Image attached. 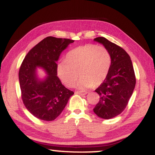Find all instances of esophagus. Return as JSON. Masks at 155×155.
<instances>
[{"mask_svg": "<svg viewBox=\"0 0 155 155\" xmlns=\"http://www.w3.org/2000/svg\"><path fill=\"white\" fill-rule=\"evenodd\" d=\"M75 94H80V95H86L87 94L86 91H75Z\"/></svg>", "mask_w": 155, "mask_h": 155, "instance_id": "obj_1", "label": "esophagus"}]
</instances>
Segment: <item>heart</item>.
I'll use <instances>...</instances> for the list:
<instances>
[{
  "label": "heart",
  "mask_w": 155,
  "mask_h": 155,
  "mask_svg": "<svg viewBox=\"0 0 155 155\" xmlns=\"http://www.w3.org/2000/svg\"><path fill=\"white\" fill-rule=\"evenodd\" d=\"M112 59L110 52L103 46L86 45L74 48L66 55V61L57 66V75L67 87H73L80 74L77 87L84 90L98 86L108 75ZM80 73H79V72Z\"/></svg>",
  "instance_id": "1"
}]
</instances>
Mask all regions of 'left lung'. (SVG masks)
Here are the masks:
<instances>
[{
	"instance_id": "left-lung-1",
	"label": "left lung",
	"mask_w": 155,
	"mask_h": 155,
	"mask_svg": "<svg viewBox=\"0 0 155 155\" xmlns=\"http://www.w3.org/2000/svg\"><path fill=\"white\" fill-rule=\"evenodd\" d=\"M94 41L107 48L112 59L108 75L95 90L100 101L94 112L98 117L110 119L119 115L127 105L136 83L135 72L130 55L123 48L104 37Z\"/></svg>"
}]
</instances>
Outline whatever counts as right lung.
Returning <instances> with one entry per match:
<instances>
[{
    "label": "right lung",
    "mask_w": 155,
    "mask_h": 155,
    "mask_svg": "<svg viewBox=\"0 0 155 155\" xmlns=\"http://www.w3.org/2000/svg\"><path fill=\"white\" fill-rule=\"evenodd\" d=\"M74 40L48 36L25 55L19 71L22 100L27 110L37 119L53 121L61 114L74 92L62 85L57 76V61ZM38 68L46 75L40 78Z\"/></svg>",
    "instance_id": "1"
}]
</instances>
